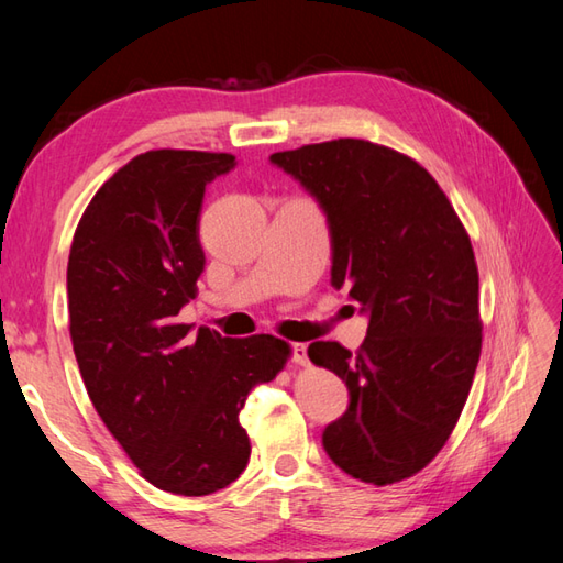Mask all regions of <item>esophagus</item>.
Here are the masks:
<instances>
[{
    "label": "esophagus",
    "instance_id": "1",
    "mask_svg": "<svg viewBox=\"0 0 563 563\" xmlns=\"http://www.w3.org/2000/svg\"><path fill=\"white\" fill-rule=\"evenodd\" d=\"M290 353H292V361L297 365H307V345L305 343H292Z\"/></svg>",
    "mask_w": 563,
    "mask_h": 563
}]
</instances>
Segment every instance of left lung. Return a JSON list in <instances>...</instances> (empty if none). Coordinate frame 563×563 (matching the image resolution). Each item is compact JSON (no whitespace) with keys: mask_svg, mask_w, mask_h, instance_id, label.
I'll list each match as a JSON object with an SVG mask.
<instances>
[{"mask_svg":"<svg viewBox=\"0 0 563 563\" xmlns=\"http://www.w3.org/2000/svg\"><path fill=\"white\" fill-rule=\"evenodd\" d=\"M324 210L331 285L367 314L355 355L317 341L309 361L349 387L324 428L333 464L365 484L409 479L445 445L482 353L479 271L438 181L406 154L341 137L271 154Z\"/></svg>","mask_w":563,"mask_h":563,"instance_id":"obj_1","label":"left lung"}]
</instances>
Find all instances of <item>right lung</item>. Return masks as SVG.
<instances>
[{"instance_id": "right-lung-1", "label": "right lung", "mask_w": 563, "mask_h": 563, "mask_svg": "<svg viewBox=\"0 0 563 563\" xmlns=\"http://www.w3.org/2000/svg\"><path fill=\"white\" fill-rule=\"evenodd\" d=\"M232 154L152 150L106 181L84 210L67 263L69 336L93 409L162 492L208 496L249 462L239 423L249 391L290 345L178 324L206 266L198 222L206 186Z\"/></svg>"}]
</instances>
